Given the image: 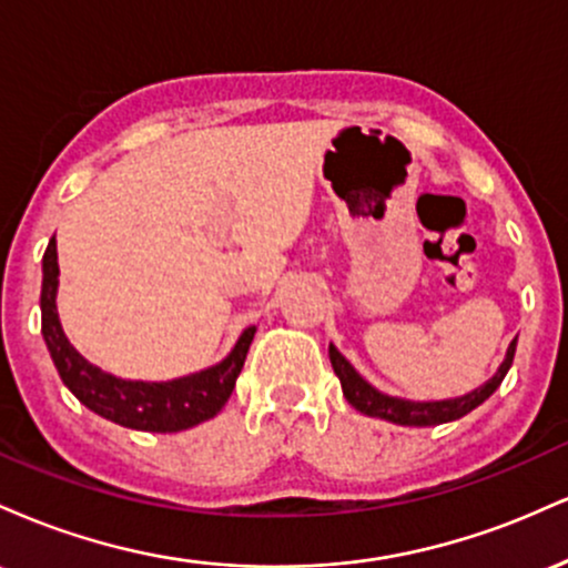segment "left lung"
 Returning <instances> with one entry per match:
<instances>
[{
    "mask_svg": "<svg viewBox=\"0 0 568 568\" xmlns=\"http://www.w3.org/2000/svg\"><path fill=\"white\" fill-rule=\"evenodd\" d=\"M515 342H518V336L510 342L505 361L499 363L497 374H494L491 379L480 384V387H475L473 393L448 397V400H406V397L384 395L374 387V384H368L361 374H357L355 366H352L334 344H328V357H331V366H334V374L338 376V382H342V393L347 397L352 408L361 410V414L366 416H376V419L393 422V425L433 427V425H446V422L462 419V416L470 414L473 408H478L480 403L488 400V397L497 393L501 379H505L507 371L513 366Z\"/></svg>",
    "mask_w": 568,
    "mask_h": 568,
    "instance_id": "left-lung-1",
    "label": "left lung"
}]
</instances>
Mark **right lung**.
I'll use <instances>...</instances> for the list:
<instances>
[{
  "label": "right lung",
  "instance_id": "add662e5",
  "mask_svg": "<svg viewBox=\"0 0 568 568\" xmlns=\"http://www.w3.org/2000/svg\"><path fill=\"white\" fill-rule=\"evenodd\" d=\"M58 275H61V270H58V247L53 237L42 256V298H39L42 336L58 368V376L82 406L95 410L98 416L114 422V425L141 429V433H181V429L213 419L224 408L234 382L243 371L256 325H247L230 355L211 368L194 371V374L179 376L171 382L120 379V376L106 374V371L84 361L63 334L55 304Z\"/></svg>",
  "mask_w": 568,
  "mask_h": 568
}]
</instances>
